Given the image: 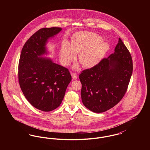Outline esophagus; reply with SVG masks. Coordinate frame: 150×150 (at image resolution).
<instances>
[{
	"label": "esophagus",
	"mask_w": 150,
	"mask_h": 150,
	"mask_svg": "<svg viewBox=\"0 0 150 150\" xmlns=\"http://www.w3.org/2000/svg\"><path fill=\"white\" fill-rule=\"evenodd\" d=\"M71 76L73 79H74V80H76V79H77V78H78V75H76V73L72 72Z\"/></svg>",
	"instance_id": "obj_1"
}]
</instances>
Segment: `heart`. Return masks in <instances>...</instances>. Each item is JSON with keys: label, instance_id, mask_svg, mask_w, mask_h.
Segmentation results:
<instances>
[{"label": "heart", "instance_id": "1", "mask_svg": "<svg viewBox=\"0 0 150 150\" xmlns=\"http://www.w3.org/2000/svg\"><path fill=\"white\" fill-rule=\"evenodd\" d=\"M108 48L101 37L91 31L75 33L69 44L64 43L59 51L60 61L64 66L70 64L78 55V60L85 68H91L100 62ZM77 67V66H76Z\"/></svg>", "mask_w": 150, "mask_h": 150}]
</instances>
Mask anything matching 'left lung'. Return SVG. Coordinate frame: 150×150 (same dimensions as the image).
Returning a JSON list of instances; mask_svg holds the SVG:
<instances>
[{
	"label": "left lung",
	"instance_id": "1",
	"mask_svg": "<svg viewBox=\"0 0 150 150\" xmlns=\"http://www.w3.org/2000/svg\"><path fill=\"white\" fill-rule=\"evenodd\" d=\"M132 72L131 54L119 38L114 53L79 75L84 105L97 113L112 108L126 93Z\"/></svg>",
	"mask_w": 150,
	"mask_h": 150
}]
</instances>
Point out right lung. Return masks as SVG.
I'll use <instances>...</instances> for the list:
<instances>
[{
  "instance_id": "obj_1",
  "label": "right lung",
  "mask_w": 150,
  "mask_h": 150,
  "mask_svg": "<svg viewBox=\"0 0 150 150\" xmlns=\"http://www.w3.org/2000/svg\"><path fill=\"white\" fill-rule=\"evenodd\" d=\"M61 30L54 27L38 30L24 44L19 60L18 78L22 92L33 106L45 112L61 105L71 80L67 68L40 57L46 53L47 39Z\"/></svg>"
}]
</instances>
